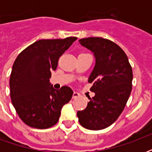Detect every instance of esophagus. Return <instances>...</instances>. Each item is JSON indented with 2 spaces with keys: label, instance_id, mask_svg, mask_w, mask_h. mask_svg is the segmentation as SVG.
<instances>
[{
  "label": "esophagus",
  "instance_id": "34e87169",
  "mask_svg": "<svg viewBox=\"0 0 152 152\" xmlns=\"http://www.w3.org/2000/svg\"><path fill=\"white\" fill-rule=\"evenodd\" d=\"M80 97V94L78 92H73L72 95V99H76V98Z\"/></svg>",
  "mask_w": 152,
  "mask_h": 152
}]
</instances>
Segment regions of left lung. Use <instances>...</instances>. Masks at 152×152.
<instances>
[{
	"label": "left lung",
	"instance_id": "1",
	"mask_svg": "<svg viewBox=\"0 0 152 152\" xmlns=\"http://www.w3.org/2000/svg\"><path fill=\"white\" fill-rule=\"evenodd\" d=\"M79 42L95 57L88 79L95 95L89 98L85 110L77 112V117L85 129H103L118 119L127 103L132 91V67L122 49L109 39L92 37Z\"/></svg>",
	"mask_w": 152,
	"mask_h": 152
}]
</instances>
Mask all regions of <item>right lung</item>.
<instances>
[{"instance_id": "1", "label": "right lung", "mask_w": 152, "mask_h": 152, "mask_svg": "<svg viewBox=\"0 0 152 152\" xmlns=\"http://www.w3.org/2000/svg\"><path fill=\"white\" fill-rule=\"evenodd\" d=\"M76 39H41L16 57L9 81L11 99L20 119L30 127L44 129L56 125L62 106L71 100V88L56 90L50 78L59 57Z\"/></svg>"}]
</instances>
